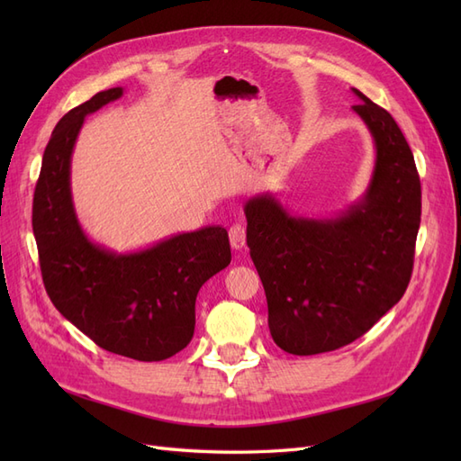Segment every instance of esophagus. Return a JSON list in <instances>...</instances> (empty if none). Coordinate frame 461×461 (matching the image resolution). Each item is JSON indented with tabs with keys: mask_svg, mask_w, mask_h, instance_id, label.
<instances>
[{
	"mask_svg": "<svg viewBox=\"0 0 461 461\" xmlns=\"http://www.w3.org/2000/svg\"><path fill=\"white\" fill-rule=\"evenodd\" d=\"M229 239H230V246L234 249H242L246 246V229H244V225H232L229 229Z\"/></svg>",
	"mask_w": 461,
	"mask_h": 461,
	"instance_id": "1",
	"label": "esophagus"
}]
</instances>
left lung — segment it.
<instances>
[{
	"instance_id": "1",
	"label": "left lung",
	"mask_w": 461,
	"mask_h": 461,
	"mask_svg": "<svg viewBox=\"0 0 461 461\" xmlns=\"http://www.w3.org/2000/svg\"><path fill=\"white\" fill-rule=\"evenodd\" d=\"M352 109L375 142V167L359 202L334 219L290 215L271 194L244 205L246 242L281 350L315 356L366 334L410 285L421 222L413 153L386 109L352 88Z\"/></svg>"
}]
</instances>
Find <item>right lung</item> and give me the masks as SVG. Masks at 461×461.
<instances>
[{
  "label": "right lung",
  "instance_id": "obj_1",
  "mask_svg": "<svg viewBox=\"0 0 461 461\" xmlns=\"http://www.w3.org/2000/svg\"><path fill=\"white\" fill-rule=\"evenodd\" d=\"M121 95L122 88L97 92L53 129L34 190L32 230L41 278L59 313L107 352L161 361L192 340L198 292L230 263V244L217 225L117 254L82 230L71 194L77 136L86 115Z\"/></svg>",
  "mask_w": 461,
  "mask_h": 461
}]
</instances>
